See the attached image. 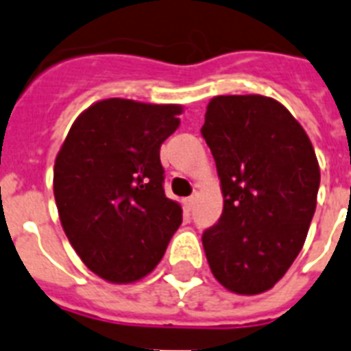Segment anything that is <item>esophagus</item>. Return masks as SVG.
I'll use <instances>...</instances> for the list:
<instances>
[{"mask_svg":"<svg viewBox=\"0 0 351 351\" xmlns=\"http://www.w3.org/2000/svg\"><path fill=\"white\" fill-rule=\"evenodd\" d=\"M182 204H184V209L187 210V213H189V210L193 209V205H195V196H191V198H185V200L182 202Z\"/></svg>","mask_w":351,"mask_h":351,"instance_id":"34e87169","label":"esophagus"}]
</instances>
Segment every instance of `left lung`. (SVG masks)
I'll use <instances>...</instances> for the list:
<instances>
[{"label":"left lung","instance_id":"8db88e82","mask_svg":"<svg viewBox=\"0 0 351 351\" xmlns=\"http://www.w3.org/2000/svg\"><path fill=\"white\" fill-rule=\"evenodd\" d=\"M223 195L202 236L210 272L230 292L254 295L283 278L303 249L321 182L308 135L263 95L210 99L202 126Z\"/></svg>","mask_w":351,"mask_h":351}]
</instances>
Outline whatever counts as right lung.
Instances as JSON below:
<instances>
[{"instance_id": "right-lung-1", "label": "right lung", "mask_w": 351, "mask_h": 351, "mask_svg": "<svg viewBox=\"0 0 351 351\" xmlns=\"http://www.w3.org/2000/svg\"><path fill=\"white\" fill-rule=\"evenodd\" d=\"M178 104L104 99L68 131L53 166L64 234L99 278L135 283L155 269L182 223L164 193L160 146L180 126Z\"/></svg>"}]
</instances>
